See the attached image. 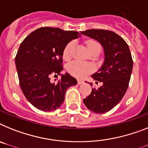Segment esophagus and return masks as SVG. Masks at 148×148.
Wrapping results in <instances>:
<instances>
[{
  "label": "esophagus",
  "instance_id": "34e87169",
  "mask_svg": "<svg viewBox=\"0 0 148 148\" xmlns=\"http://www.w3.org/2000/svg\"><path fill=\"white\" fill-rule=\"evenodd\" d=\"M84 84V80H77V84L78 85H81V84Z\"/></svg>",
  "mask_w": 148,
  "mask_h": 148
}]
</instances>
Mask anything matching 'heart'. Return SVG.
Listing matches in <instances>:
<instances>
[{"label": "heart", "instance_id": "b5f03b06", "mask_svg": "<svg viewBox=\"0 0 148 148\" xmlns=\"http://www.w3.org/2000/svg\"><path fill=\"white\" fill-rule=\"evenodd\" d=\"M86 47L89 49V53L95 49L101 50V46L98 42L95 40H89L86 43ZM74 47V43L72 42L68 43L63 50V58L65 60H68L71 56L72 49ZM67 70L72 76L77 78H83L87 74H90L94 71V66L89 63L82 62L80 61H73L68 64Z\"/></svg>", "mask_w": 148, "mask_h": 148}]
</instances>
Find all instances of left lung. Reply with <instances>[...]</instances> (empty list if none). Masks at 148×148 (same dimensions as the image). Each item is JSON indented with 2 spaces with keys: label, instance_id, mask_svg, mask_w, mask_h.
<instances>
[{
  "label": "left lung",
  "instance_id": "8db88e82",
  "mask_svg": "<svg viewBox=\"0 0 148 148\" xmlns=\"http://www.w3.org/2000/svg\"><path fill=\"white\" fill-rule=\"evenodd\" d=\"M81 34L98 40L105 52L102 66L92 75L97 84L101 82L102 86L92 89L84 103L93 112H108L121 101L129 86L133 65L130 48L121 37L111 31L89 29Z\"/></svg>",
  "mask_w": 148,
  "mask_h": 148
}]
</instances>
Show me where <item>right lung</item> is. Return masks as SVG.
Here are the masks:
<instances>
[{
  "label": "right lung",
  "instance_id": "add662e5",
  "mask_svg": "<svg viewBox=\"0 0 148 148\" xmlns=\"http://www.w3.org/2000/svg\"><path fill=\"white\" fill-rule=\"evenodd\" d=\"M80 36L77 32L43 27L32 32L20 44L15 58L19 85L36 108L56 110L64 102L68 88L77 84L68 73L56 83L51 82L50 77L60 74L64 47Z\"/></svg>",
  "mask_w": 148,
  "mask_h": 148
}]
</instances>
